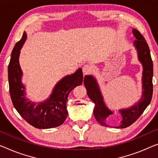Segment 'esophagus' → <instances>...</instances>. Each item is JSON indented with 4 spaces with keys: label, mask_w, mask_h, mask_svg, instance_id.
I'll use <instances>...</instances> for the list:
<instances>
[{
    "label": "esophagus",
    "mask_w": 158,
    "mask_h": 158,
    "mask_svg": "<svg viewBox=\"0 0 158 158\" xmlns=\"http://www.w3.org/2000/svg\"><path fill=\"white\" fill-rule=\"evenodd\" d=\"M92 69L93 68L91 65L85 64L83 66V67H82V71H83V73L84 74H87L92 71Z\"/></svg>",
    "instance_id": "obj_1"
}]
</instances>
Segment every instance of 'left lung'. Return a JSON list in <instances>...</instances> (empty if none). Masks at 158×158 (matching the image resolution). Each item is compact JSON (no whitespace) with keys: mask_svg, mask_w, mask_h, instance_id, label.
<instances>
[{"mask_svg":"<svg viewBox=\"0 0 158 158\" xmlns=\"http://www.w3.org/2000/svg\"><path fill=\"white\" fill-rule=\"evenodd\" d=\"M133 35L136 38L133 44L138 51V60L143 67V95L140 101L135 105L126 109L119 110L122 116V121L119 126L116 128H124L133 124L140 115L144 112L145 109L150 104L152 99L153 85H152V76H153V64L150 56L149 47L145 40L138 30H133ZM84 84L86 89V92L89 98L95 103L94 114L98 123L103 126H108L106 124V119L114 112L108 109L103 102V96L101 93L96 79L91 75H86L84 77Z\"/></svg>","mask_w":158,"mask_h":158,"instance_id":"left-lung-1","label":"left lung"}]
</instances>
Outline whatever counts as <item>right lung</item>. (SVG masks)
I'll use <instances>...</instances> for the list:
<instances>
[{
	"label": "right lung",
	"instance_id": "obj_1",
	"mask_svg": "<svg viewBox=\"0 0 158 158\" xmlns=\"http://www.w3.org/2000/svg\"><path fill=\"white\" fill-rule=\"evenodd\" d=\"M27 38L24 32L23 37L15 44L12 51L8 65L9 91L14 107L28 123L35 128L46 129L62 125L67 117V98L70 91L83 82V73L79 69L67 75L56 84L52 93L44 102L35 105L25 96V86L22 84L23 72L19 64L20 49Z\"/></svg>",
	"mask_w": 158,
	"mask_h": 158
}]
</instances>
